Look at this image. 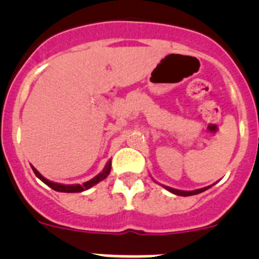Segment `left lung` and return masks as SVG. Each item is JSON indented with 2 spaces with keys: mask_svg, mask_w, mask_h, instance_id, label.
Returning <instances> with one entry per match:
<instances>
[{
  "mask_svg": "<svg viewBox=\"0 0 259 259\" xmlns=\"http://www.w3.org/2000/svg\"><path fill=\"white\" fill-rule=\"evenodd\" d=\"M166 190H169L170 193L176 195H182V197H189V195H195V194H199V193L204 192V190L209 189L211 185L209 187H204V188H200V189H195V190H179V189H174V188L170 187H166V185H163Z\"/></svg>",
  "mask_w": 259,
  "mask_h": 259,
  "instance_id": "obj_1",
  "label": "left lung"
}]
</instances>
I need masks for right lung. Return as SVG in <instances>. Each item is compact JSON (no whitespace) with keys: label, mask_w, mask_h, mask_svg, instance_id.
Segmentation results:
<instances>
[{"label":"right lung","mask_w":259,"mask_h":259,"mask_svg":"<svg viewBox=\"0 0 259 259\" xmlns=\"http://www.w3.org/2000/svg\"><path fill=\"white\" fill-rule=\"evenodd\" d=\"M31 168H32L35 176L37 177V178L40 179L41 182H44L46 185H49L51 189L56 190V192H62V193H80V192H83V190L90 189L91 187H94L95 184L100 183L101 180H104L106 178V177L109 176V174H110L111 160H109L108 163H106V165L104 166V169H103V171H101V173H99L98 176L94 177L93 179H90V180H88V182L82 183V184H61V183L51 182V180L46 179L45 177L41 176V174L37 171V169L33 168L32 165H31Z\"/></svg>","instance_id":"right-lung-1"}]
</instances>
